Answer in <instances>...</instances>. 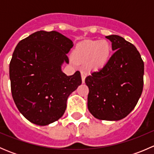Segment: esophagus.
I'll use <instances>...</instances> for the list:
<instances>
[{
  "mask_svg": "<svg viewBox=\"0 0 154 154\" xmlns=\"http://www.w3.org/2000/svg\"><path fill=\"white\" fill-rule=\"evenodd\" d=\"M86 76V73L83 72V71H82V72H81V77H82V82H83V83H84V82H85Z\"/></svg>",
  "mask_w": 154,
  "mask_h": 154,
  "instance_id": "1",
  "label": "esophagus"
}]
</instances>
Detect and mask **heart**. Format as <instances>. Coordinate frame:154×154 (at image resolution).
<instances>
[{"label":"heart","mask_w":154,"mask_h":154,"mask_svg":"<svg viewBox=\"0 0 154 154\" xmlns=\"http://www.w3.org/2000/svg\"><path fill=\"white\" fill-rule=\"evenodd\" d=\"M112 48L106 40H85L75 49V58L80 62L88 60L91 69H99L106 65L111 54Z\"/></svg>","instance_id":"heart-1"}]
</instances>
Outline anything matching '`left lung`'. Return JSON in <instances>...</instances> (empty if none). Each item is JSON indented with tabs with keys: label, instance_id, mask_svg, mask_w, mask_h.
I'll use <instances>...</instances> for the list:
<instances>
[{
	"label": "left lung",
	"instance_id": "obj_1",
	"mask_svg": "<svg viewBox=\"0 0 154 154\" xmlns=\"http://www.w3.org/2000/svg\"><path fill=\"white\" fill-rule=\"evenodd\" d=\"M115 51L107 63L87 76L88 109L100 120L119 121L128 116L143 90L144 62L136 48L122 36H106Z\"/></svg>",
	"mask_w": 154,
	"mask_h": 154
}]
</instances>
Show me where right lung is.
<instances>
[{"label":"right lung","instance_id":"1","mask_svg":"<svg viewBox=\"0 0 154 154\" xmlns=\"http://www.w3.org/2000/svg\"><path fill=\"white\" fill-rule=\"evenodd\" d=\"M71 39L57 31H37L18 42L10 63L12 98L20 112L32 123L45 126L60 119L68 96L82 83L80 71L67 76Z\"/></svg>","mask_w":154,"mask_h":154}]
</instances>
